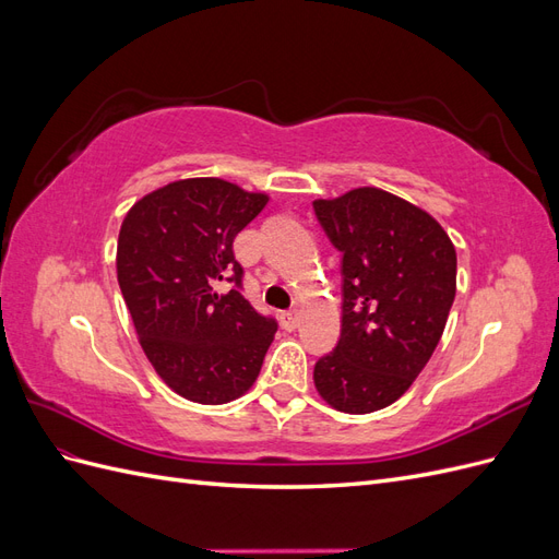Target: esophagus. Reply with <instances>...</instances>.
Instances as JSON below:
<instances>
[{
    "label": "esophagus",
    "mask_w": 559,
    "mask_h": 559,
    "mask_svg": "<svg viewBox=\"0 0 559 559\" xmlns=\"http://www.w3.org/2000/svg\"><path fill=\"white\" fill-rule=\"evenodd\" d=\"M280 319H282V326L286 331H296L298 324H300V312L298 310H286V312H282Z\"/></svg>",
    "instance_id": "esophagus-1"
}]
</instances>
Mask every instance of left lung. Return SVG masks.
Segmentation results:
<instances>
[{
	"label": "left lung",
	"instance_id": "obj_1",
	"mask_svg": "<svg viewBox=\"0 0 559 559\" xmlns=\"http://www.w3.org/2000/svg\"><path fill=\"white\" fill-rule=\"evenodd\" d=\"M312 205L343 251V331L317 361L314 386L331 408L368 415L399 401L431 359L456 294V251L429 212L376 186Z\"/></svg>",
	"mask_w": 559,
	"mask_h": 559
}]
</instances>
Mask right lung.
<instances>
[{
  "mask_svg": "<svg viewBox=\"0 0 559 559\" xmlns=\"http://www.w3.org/2000/svg\"><path fill=\"white\" fill-rule=\"evenodd\" d=\"M267 193L218 177L179 179L128 210L116 247V277L138 341L175 394L224 405L257 382L277 324L238 292L233 240L267 205Z\"/></svg>",
  "mask_w": 559,
  "mask_h": 559,
  "instance_id": "right-lung-1",
  "label": "right lung"
}]
</instances>
